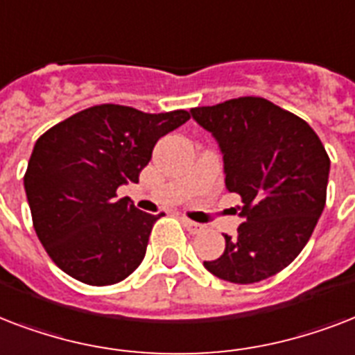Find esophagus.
<instances>
[{
    "mask_svg": "<svg viewBox=\"0 0 355 355\" xmlns=\"http://www.w3.org/2000/svg\"><path fill=\"white\" fill-rule=\"evenodd\" d=\"M181 222H183V226H185L187 230L192 233V235H196V233L203 232V226L202 224H198V222H192V220H189V218H181Z\"/></svg>",
    "mask_w": 355,
    "mask_h": 355,
    "instance_id": "1",
    "label": "esophagus"
}]
</instances>
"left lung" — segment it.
I'll use <instances>...</instances> for the list:
<instances>
[{
  "mask_svg": "<svg viewBox=\"0 0 355 355\" xmlns=\"http://www.w3.org/2000/svg\"><path fill=\"white\" fill-rule=\"evenodd\" d=\"M215 135L224 153L226 187L243 202L235 237L203 261L232 283H255L289 266L300 254L326 205L329 157L306 120L257 96L191 109Z\"/></svg>",
  "mask_w": 355,
  "mask_h": 355,
  "instance_id": "left-lung-1",
  "label": "left lung"
}]
</instances>
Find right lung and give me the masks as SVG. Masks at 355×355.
<instances>
[{
  "label": "right lung",
  "mask_w": 355,
  "mask_h": 355,
  "mask_svg": "<svg viewBox=\"0 0 355 355\" xmlns=\"http://www.w3.org/2000/svg\"><path fill=\"white\" fill-rule=\"evenodd\" d=\"M191 118L189 111L150 114L103 103L40 135L24 175L33 227L55 265L78 282L103 287L142 263L152 227L123 183H139L157 140Z\"/></svg>",
  "instance_id": "add662e5"
}]
</instances>
